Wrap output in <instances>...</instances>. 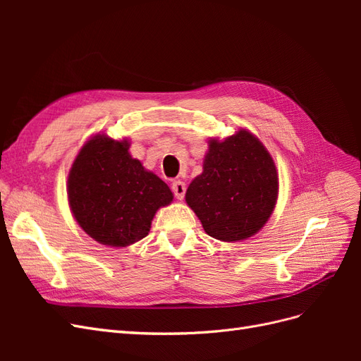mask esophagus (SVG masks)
<instances>
[{
  "label": "esophagus",
  "mask_w": 361,
  "mask_h": 361,
  "mask_svg": "<svg viewBox=\"0 0 361 361\" xmlns=\"http://www.w3.org/2000/svg\"><path fill=\"white\" fill-rule=\"evenodd\" d=\"M171 191L174 194V197H176L178 200H182L185 195V191H187V187H185V183L182 180H174L171 183Z\"/></svg>",
  "instance_id": "obj_1"
}]
</instances>
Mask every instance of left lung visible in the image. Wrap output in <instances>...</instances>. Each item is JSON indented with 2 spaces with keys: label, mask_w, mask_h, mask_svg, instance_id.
Here are the masks:
<instances>
[{
  "label": "left lung",
  "mask_w": 361,
  "mask_h": 361,
  "mask_svg": "<svg viewBox=\"0 0 361 361\" xmlns=\"http://www.w3.org/2000/svg\"><path fill=\"white\" fill-rule=\"evenodd\" d=\"M277 192L274 161L253 134L241 129L224 141H211L203 173L187 190V203L207 235L232 243L264 227Z\"/></svg>",
  "instance_id": "obj_1"
}]
</instances>
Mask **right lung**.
<instances>
[{
    "instance_id": "1",
    "label": "right lung",
    "mask_w": 361,
    "mask_h": 361,
    "mask_svg": "<svg viewBox=\"0 0 361 361\" xmlns=\"http://www.w3.org/2000/svg\"><path fill=\"white\" fill-rule=\"evenodd\" d=\"M126 140L97 134L76 157L68 179L71 211L97 243L126 247L143 239L161 206L173 200L166 182L129 155Z\"/></svg>"
}]
</instances>
